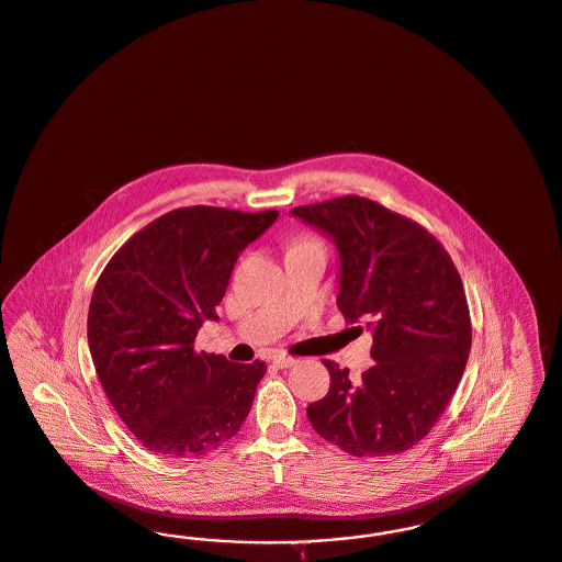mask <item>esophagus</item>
I'll return each instance as SVG.
<instances>
[{
  "mask_svg": "<svg viewBox=\"0 0 562 562\" xmlns=\"http://www.w3.org/2000/svg\"><path fill=\"white\" fill-rule=\"evenodd\" d=\"M271 361H273V366H276V368H291V366L296 363V360H294V358H289V356H273Z\"/></svg>",
  "mask_w": 562,
  "mask_h": 562,
  "instance_id": "obj_1",
  "label": "esophagus"
}]
</instances>
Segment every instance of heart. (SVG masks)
Returning <instances> with one entry per match:
<instances>
[{"instance_id": "1", "label": "heart", "mask_w": 562, "mask_h": 562, "mask_svg": "<svg viewBox=\"0 0 562 562\" xmlns=\"http://www.w3.org/2000/svg\"><path fill=\"white\" fill-rule=\"evenodd\" d=\"M299 245H317V243H314V240H301Z\"/></svg>"}]
</instances>
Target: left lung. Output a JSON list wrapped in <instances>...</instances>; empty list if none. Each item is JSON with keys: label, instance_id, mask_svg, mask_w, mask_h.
Returning <instances> with one entry per match:
<instances>
[{"label": "left lung", "instance_id": "left-lung-1", "mask_svg": "<svg viewBox=\"0 0 562 562\" xmlns=\"http://www.w3.org/2000/svg\"><path fill=\"white\" fill-rule=\"evenodd\" d=\"M291 215L326 234L338 252L337 305L372 333L370 370L324 360L328 395L307 407L319 437L358 458L402 453L448 407L471 353V315L448 250L382 204L361 196L296 206ZM361 328V326H358Z\"/></svg>", "mask_w": 562, "mask_h": 562}]
</instances>
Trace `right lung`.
Segmentation results:
<instances>
[{
	"mask_svg": "<svg viewBox=\"0 0 562 562\" xmlns=\"http://www.w3.org/2000/svg\"><path fill=\"white\" fill-rule=\"evenodd\" d=\"M278 211L176 209L134 234L98 278L88 342L98 379L135 439L169 458L224 446L247 420L263 361L196 353L206 319L217 322L238 255Z\"/></svg>",
	"mask_w": 562,
	"mask_h": 562,
	"instance_id": "obj_1",
	"label": "right lung"
}]
</instances>
